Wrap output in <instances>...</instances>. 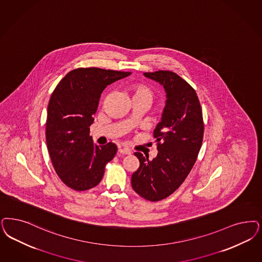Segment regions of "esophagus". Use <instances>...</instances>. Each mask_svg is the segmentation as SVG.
Returning a JSON list of instances; mask_svg holds the SVG:
<instances>
[{"mask_svg":"<svg viewBox=\"0 0 262 262\" xmlns=\"http://www.w3.org/2000/svg\"><path fill=\"white\" fill-rule=\"evenodd\" d=\"M119 153L123 154V155H130L132 152H130V150L127 149V148H120V149H119Z\"/></svg>","mask_w":262,"mask_h":262,"instance_id":"1","label":"esophagus"}]
</instances>
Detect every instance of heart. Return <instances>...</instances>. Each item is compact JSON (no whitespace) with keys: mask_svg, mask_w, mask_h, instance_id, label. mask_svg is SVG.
I'll use <instances>...</instances> for the list:
<instances>
[{"mask_svg":"<svg viewBox=\"0 0 262 262\" xmlns=\"http://www.w3.org/2000/svg\"><path fill=\"white\" fill-rule=\"evenodd\" d=\"M130 91L133 93V97L136 98V97H144L147 99H152L153 97V93L151 89L146 86L145 84L142 83H136L130 86Z\"/></svg>","mask_w":262,"mask_h":262,"instance_id":"heart-1","label":"heart"}]
</instances>
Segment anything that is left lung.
Here are the masks:
<instances>
[{"instance_id":"8db88e82","label":"left lung","mask_w":262,"mask_h":262,"mask_svg":"<svg viewBox=\"0 0 262 262\" xmlns=\"http://www.w3.org/2000/svg\"><path fill=\"white\" fill-rule=\"evenodd\" d=\"M166 92L162 121L154 130L159 153L150 161L139 152V167L132 175V187L149 201L166 199L188 177L196 162L204 134L202 108L195 90L170 71L145 72Z\"/></svg>"}]
</instances>
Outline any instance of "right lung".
Returning a JSON list of instances; mask_svg holds the SVG:
<instances>
[{"label":"right lung","mask_w":262,"mask_h":262,"mask_svg":"<svg viewBox=\"0 0 262 262\" xmlns=\"http://www.w3.org/2000/svg\"><path fill=\"white\" fill-rule=\"evenodd\" d=\"M130 73L79 68L69 72L52 93L47 108L46 144L57 175L72 190L83 191L99 185L106 163L117 152L113 142L94 144L90 126L102 91Z\"/></svg>","instance_id":"right-lung-1"}]
</instances>
